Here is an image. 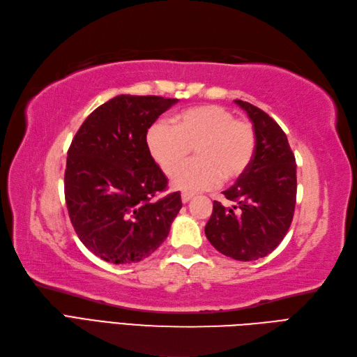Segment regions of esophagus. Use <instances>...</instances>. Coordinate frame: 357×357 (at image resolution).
I'll return each mask as SVG.
<instances>
[{
	"label": "esophagus",
	"instance_id": "1",
	"mask_svg": "<svg viewBox=\"0 0 357 357\" xmlns=\"http://www.w3.org/2000/svg\"><path fill=\"white\" fill-rule=\"evenodd\" d=\"M192 198H193V193H183L181 195V202L183 204H188Z\"/></svg>",
	"mask_w": 357,
	"mask_h": 357
}]
</instances>
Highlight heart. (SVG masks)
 <instances>
[{
  "mask_svg": "<svg viewBox=\"0 0 357 357\" xmlns=\"http://www.w3.org/2000/svg\"><path fill=\"white\" fill-rule=\"evenodd\" d=\"M146 144L153 161L171 174L195 147L197 159L174 172L171 186L183 192L211 189L223 178H238L250 167L255 152L254 127L236 119L218 105L196 106L174 118V127L155 122Z\"/></svg>",
  "mask_w": 357,
  "mask_h": 357,
  "instance_id": "heart-1",
  "label": "heart"
}]
</instances>
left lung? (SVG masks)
<instances>
[{"label": "left lung", "mask_w": 357, "mask_h": 357, "mask_svg": "<svg viewBox=\"0 0 357 357\" xmlns=\"http://www.w3.org/2000/svg\"><path fill=\"white\" fill-rule=\"evenodd\" d=\"M250 116L257 144L247 171L223 192L233 205L214 201L205 235L213 247L239 261L272 252L285 238L297 199V165L287 134L257 106L235 100Z\"/></svg>", "instance_id": "left-lung-1"}]
</instances>
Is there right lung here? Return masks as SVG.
<instances>
[{"label": "right lung", "mask_w": 357, "mask_h": 357, "mask_svg": "<svg viewBox=\"0 0 357 357\" xmlns=\"http://www.w3.org/2000/svg\"><path fill=\"white\" fill-rule=\"evenodd\" d=\"M177 99L121 94L82 122L68 151L65 199L79 241L114 264L155 252L181 208L180 192L153 201L168 180L146 134Z\"/></svg>", "instance_id": "right-lung-1"}]
</instances>
